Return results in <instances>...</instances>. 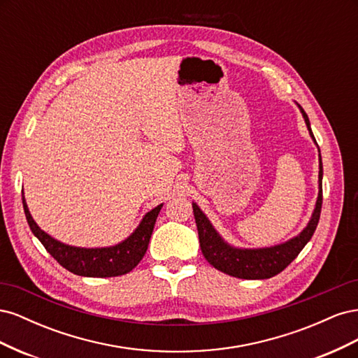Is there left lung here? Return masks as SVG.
Listing matches in <instances>:
<instances>
[{
    "mask_svg": "<svg viewBox=\"0 0 358 358\" xmlns=\"http://www.w3.org/2000/svg\"><path fill=\"white\" fill-rule=\"evenodd\" d=\"M299 110L305 119L308 127L309 136L312 137L313 143L317 145V140L313 137L309 117L301 109V106L297 104ZM318 148V145H317ZM318 161H320V171H318V197L315 208L310 215L306 227L297 236L291 237L287 242L278 243L273 246L264 248H239L227 242L224 237L216 231L212 222L209 221L206 213L199 208L197 203L192 201L194 218H196L200 248L204 258L208 259L209 264L216 270H221L222 273H227L234 278L241 279H268L282 270L294 259L306 243L310 241V237L315 233V229L320 221L321 204H322V161L321 152L318 148Z\"/></svg>",
    "mask_w": 358,
    "mask_h": 358,
    "instance_id": "left-lung-1",
    "label": "left lung"
}]
</instances>
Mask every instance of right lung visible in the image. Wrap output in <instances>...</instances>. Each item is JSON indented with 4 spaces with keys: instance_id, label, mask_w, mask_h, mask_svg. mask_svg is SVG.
<instances>
[{
    "instance_id": "obj_1",
    "label": "right lung",
    "mask_w": 358,
    "mask_h": 358,
    "mask_svg": "<svg viewBox=\"0 0 358 358\" xmlns=\"http://www.w3.org/2000/svg\"><path fill=\"white\" fill-rule=\"evenodd\" d=\"M22 203L29 229L46 248V251L69 272L86 278H112L131 272L146 254L157 216L162 208V204H158L157 208L150 209L136 230L122 242L112 246L82 248L57 241L55 237L41 230L29 213L24 194Z\"/></svg>"
}]
</instances>
